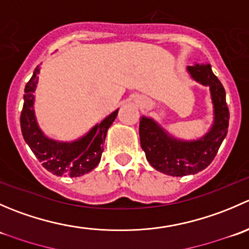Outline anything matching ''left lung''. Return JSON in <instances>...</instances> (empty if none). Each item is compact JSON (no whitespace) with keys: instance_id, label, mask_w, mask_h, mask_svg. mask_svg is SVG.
<instances>
[{"instance_id":"1","label":"left lung","mask_w":249,"mask_h":249,"mask_svg":"<svg viewBox=\"0 0 249 249\" xmlns=\"http://www.w3.org/2000/svg\"><path fill=\"white\" fill-rule=\"evenodd\" d=\"M187 70L193 79L210 87L214 114L210 131L199 140L183 141L167 134L152 118L140 119V141L145 158L155 170L173 177L195 175L205 170L217 155L229 126L224 87L212 72L211 65L195 64Z\"/></svg>"}]
</instances>
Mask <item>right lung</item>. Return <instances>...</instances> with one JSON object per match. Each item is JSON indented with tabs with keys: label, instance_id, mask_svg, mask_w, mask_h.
<instances>
[{
	"label": "right lung",
	"instance_id": "add662e5",
	"mask_svg": "<svg viewBox=\"0 0 249 249\" xmlns=\"http://www.w3.org/2000/svg\"><path fill=\"white\" fill-rule=\"evenodd\" d=\"M41 67L35 69L31 79L26 83L24 106L20 115V126L25 142L29 144L44 169L56 176L79 177L90 172L101 160L107 130L117 118L118 109L110 113L100 124H96L85 136L73 142H60L48 139L42 132L35 117L34 101L38 73Z\"/></svg>",
	"mask_w": 249,
	"mask_h": 249
}]
</instances>
